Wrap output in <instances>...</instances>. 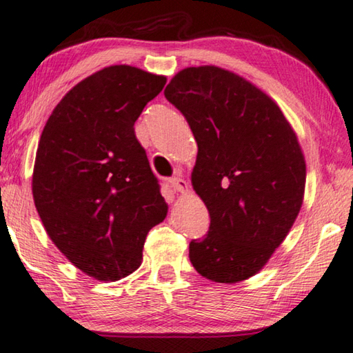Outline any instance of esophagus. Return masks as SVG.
<instances>
[{
  "mask_svg": "<svg viewBox=\"0 0 353 353\" xmlns=\"http://www.w3.org/2000/svg\"><path fill=\"white\" fill-rule=\"evenodd\" d=\"M168 183H170V186L175 189L176 192H186L188 191V183L183 180V178H180V176L170 178V180H168Z\"/></svg>",
  "mask_w": 353,
  "mask_h": 353,
  "instance_id": "1",
  "label": "esophagus"
}]
</instances>
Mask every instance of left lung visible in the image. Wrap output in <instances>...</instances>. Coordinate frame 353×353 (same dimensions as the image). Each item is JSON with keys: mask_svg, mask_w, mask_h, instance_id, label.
Listing matches in <instances>:
<instances>
[{"mask_svg": "<svg viewBox=\"0 0 353 353\" xmlns=\"http://www.w3.org/2000/svg\"><path fill=\"white\" fill-rule=\"evenodd\" d=\"M165 99L197 141L191 181L210 213L189 259L202 277L237 283L258 274L280 247L303 205L305 161L277 103L232 71L189 66Z\"/></svg>", "mask_w": 353, "mask_h": 353, "instance_id": "1", "label": "left lung"}]
</instances>
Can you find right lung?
Instances as JSON below:
<instances>
[{"label":"right lung","instance_id":"1","mask_svg":"<svg viewBox=\"0 0 353 353\" xmlns=\"http://www.w3.org/2000/svg\"><path fill=\"white\" fill-rule=\"evenodd\" d=\"M167 83L113 65L76 84L41 134L32 191L46 232L70 263L103 282L140 268L167 203L134 124Z\"/></svg>","mask_w":353,"mask_h":353}]
</instances>
